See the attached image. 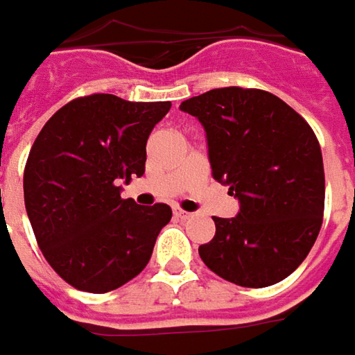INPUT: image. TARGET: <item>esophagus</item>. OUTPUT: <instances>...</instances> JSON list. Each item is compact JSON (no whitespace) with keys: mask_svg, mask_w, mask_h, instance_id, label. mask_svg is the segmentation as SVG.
Masks as SVG:
<instances>
[{"mask_svg":"<svg viewBox=\"0 0 355 355\" xmlns=\"http://www.w3.org/2000/svg\"><path fill=\"white\" fill-rule=\"evenodd\" d=\"M175 216H177L178 219H188L192 214H188V211H184V209L180 208H175Z\"/></svg>","mask_w":355,"mask_h":355,"instance_id":"1","label":"esophagus"}]
</instances>
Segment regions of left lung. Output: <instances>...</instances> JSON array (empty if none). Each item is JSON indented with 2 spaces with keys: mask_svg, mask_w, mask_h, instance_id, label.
Wrapping results in <instances>:
<instances>
[{
  "mask_svg": "<svg viewBox=\"0 0 355 355\" xmlns=\"http://www.w3.org/2000/svg\"><path fill=\"white\" fill-rule=\"evenodd\" d=\"M180 110L204 126L211 177L239 200L235 218H214L216 235L200 245V259L243 288L288 278L322 225L324 168L315 132L260 89H211Z\"/></svg>",
  "mask_w": 355,
  "mask_h": 355,
  "instance_id": "1",
  "label": "left lung"
}]
</instances>
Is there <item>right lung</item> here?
Masks as SVG:
<instances>
[{
  "label": "right lung",
  "mask_w": 355,
  "mask_h": 355,
  "mask_svg": "<svg viewBox=\"0 0 355 355\" xmlns=\"http://www.w3.org/2000/svg\"><path fill=\"white\" fill-rule=\"evenodd\" d=\"M171 103L89 95L40 130L23 177L26 216L48 264L73 288L107 293L146 268L167 204L139 208L122 184L146 173V144Z\"/></svg>",
  "instance_id": "add662e5"
}]
</instances>
